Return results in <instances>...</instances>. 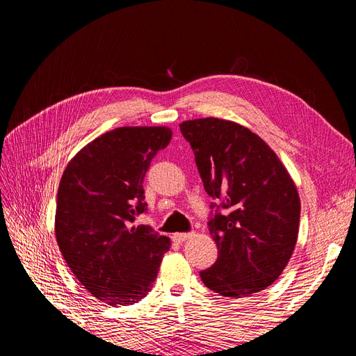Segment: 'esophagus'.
Here are the masks:
<instances>
[{"mask_svg":"<svg viewBox=\"0 0 356 356\" xmlns=\"http://www.w3.org/2000/svg\"><path fill=\"white\" fill-rule=\"evenodd\" d=\"M188 238H190V233H174L172 234V241H175L178 243L187 241Z\"/></svg>","mask_w":356,"mask_h":356,"instance_id":"obj_1","label":"esophagus"}]
</instances>
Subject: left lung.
Wrapping results in <instances>:
<instances>
[{
	"label": "left lung",
	"instance_id": "1",
	"mask_svg": "<svg viewBox=\"0 0 356 356\" xmlns=\"http://www.w3.org/2000/svg\"><path fill=\"white\" fill-rule=\"evenodd\" d=\"M204 191L208 229L218 258L199 275L222 297L242 298L272 285L293 255L300 197L294 181L263 139L238 123L196 118L179 124Z\"/></svg>",
	"mask_w": 356,
	"mask_h": 356
}]
</instances>
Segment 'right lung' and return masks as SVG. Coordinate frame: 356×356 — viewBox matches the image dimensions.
Instances as JSON below:
<instances>
[{
  "mask_svg": "<svg viewBox=\"0 0 356 356\" xmlns=\"http://www.w3.org/2000/svg\"><path fill=\"white\" fill-rule=\"evenodd\" d=\"M169 127H117L70 161L56 203V241L71 272L98 300L134 305L156 281L170 241L132 222L147 212L143 182Z\"/></svg>",
  "mask_w": 356,
  "mask_h": 356,
  "instance_id": "right-lung-1",
  "label": "right lung"
}]
</instances>
